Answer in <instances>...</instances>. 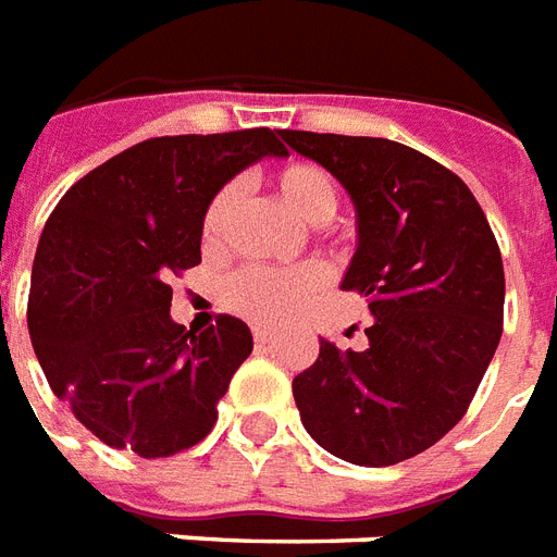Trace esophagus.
Here are the masks:
<instances>
[{
    "instance_id": "esophagus-1",
    "label": "esophagus",
    "mask_w": 557,
    "mask_h": 557,
    "mask_svg": "<svg viewBox=\"0 0 557 557\" xmlns=\"http://www.w3.org/2000/svg\"><path fill=\"white\" fill-rule=\"evenodd\" d=\"M252 336H256L258 345H267V342L273 339V327H267V324H256V327H252Z\"/></svg>"
}]
</instances>
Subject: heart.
<instances>
[{
	"instance_id": "1",
	"label": "heart",
	"mask_w": 557,
	"mask_h": 557,
	"mask_svg": "<svg viewBox=\"0 0 557 557\" xmlns=\"http://www.w3.org/2000/svg\"><path fill=\"white\" fill-rule=\"evenodd\" d=\"M275 193L293 215L310 226L327 224L339 209V189L333 177L315 163H290L275 172ZM235 203V186H224L203 212V244L221 238L224 221ZM322 264L299 270H273V267H247L226 282V305L256 322H284L299 315L327 284Z\"/></svg>"
}]
</instances>
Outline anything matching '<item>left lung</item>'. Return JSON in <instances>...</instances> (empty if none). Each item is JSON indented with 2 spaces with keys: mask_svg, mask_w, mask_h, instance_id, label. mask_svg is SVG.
<instances>
[{
  "mask_svg": "<svg viewBox=\"0 0 557 557\" xmlns=\"http://www.w3.org/2000/svg\"><path fill=\"white\" fill-rule=\"evenodd\" d=\"M356 209L342 290L362 293L368 348L319 339L293 380L307 434L354 466H394L462 420L504 333V258L474 195L429 154L385 137L282 132Z\"/></svg>",
  "mask_w": 557,
  "mask_h": 557,
  "instance_id": "obj_1",
  "label": "left lung"
}]
</instances>
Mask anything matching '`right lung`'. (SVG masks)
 <instances>
[{
	"mask_svg": "<svg viewBox=\"0 0 557 557\" xmlns=\"http://www.w3.org/2000/svg\"><path fill=\"white\" fill-rule=\"evenodd\" d=\"M282 132L152 137L79 177L48 218L28 331L51 391L95 437L169 457L207 437L250 327L172 322L169 275L201 264L203 212L238 172L287 158Z\"/></svg>",
	"mask_w": 557,
	"mask_h": 557,
	"instance_id": "add662e5",
	"label": "right lung"
}]
</instances>
